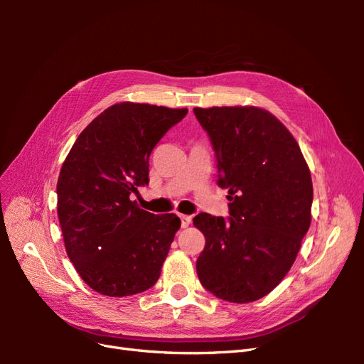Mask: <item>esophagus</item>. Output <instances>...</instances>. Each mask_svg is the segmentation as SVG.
I'll return each mask as SVG.
<instances>
[{"label": "esophagus", "mask_w": 364, "mask_h": 364, "mask_svg": "<svg viewBox=\"0 0 364 364\" xmlns=\"http://www.w3.org/2000/svg\"><path fill=\"white\" fill-rule=\"evenodd\" d=\"M191 215H181V225L182 228H188L191 225Z\"/></svg>", "instance_id": "34e87169"}]
</instances>
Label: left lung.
<instances>
[{
    "instance_id": "8db88e82",
    "label": "left lung",
    "mask_w": 364,
    "mask_h": 364,
    "mask_svg": "<svg viewBox=\"0 0 364 364\" xmlns=\"http://www.w3.org/2000/svg\"><path fill=\"white\" fill-rule=\"evenodd\" d=\"M211 141L229 217L200 213L206 245L196 270L203 287L229 302L269 294L291 269L311 223L313 182L296 139L253 106L194 107Z\"/></svg>"
}]
</instances>
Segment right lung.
<instances>
[{
    "label": "right lung",
    "mask_w": 364,
    "mask_h": 364,
    "mask_svg": "<svg viewBox=\"0 0 364 364\" xmlns=\"http://www.w3.org/2000/svg\"><path fill=\"white\" fill-rule=\"evenodd\" d=\"M186 114L188 109L114 105L91 121L65 159L59 223L68 257L92 290L130 296L159 279L181 218L147 213L130 196L149 183L151 150Z\"/></svg>",
    "instance_id": "1"
}]
</instances>
